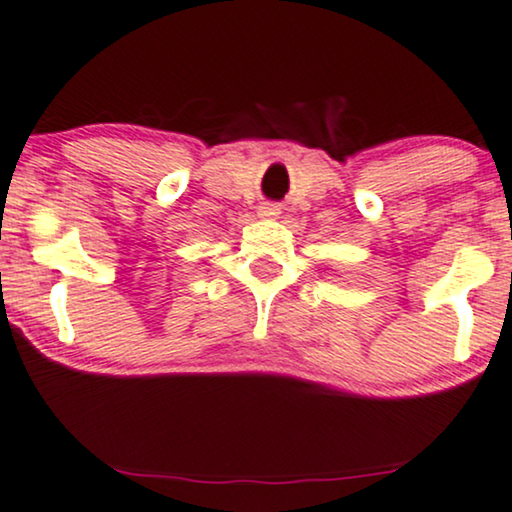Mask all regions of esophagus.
Masks as SVG:
<instances>
[{
  "label": "esophagus",
  "instance_id": "34e87169",
  "mask_svg": "<svg viewBox=\"0 0 512 512\" xmlns=\"http://www.w3.org/2000/svg\"><path fill=\"white\" fill-rule=\"evenodd\" d=\"M260 215L267 217V219L278 217V215H281V205H278V203H262L260 205Z\"/></svg>",
  "mask_w": 512,
  "mask_h": 512
}]
</instances>
